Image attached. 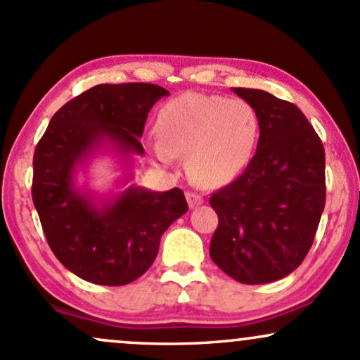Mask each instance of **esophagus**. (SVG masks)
<instances>
[{
	"mask_svg": "<svg viewBox=\"0 0 360 360\" xmlns=\"http://www.w3.org/2000/svg\"><path fill=\"white\" fill-rule=\"evenodd\" d=\"M186 200H188L189 208H194V206H200L201 203H203V196L198 193H193V191L186 193Z\"/></svg>",
	"mask_w": 360,
	"mask_h": 360,
	"instance_id": "34e87169",
	"label": "esophagus"
}]
</instances>
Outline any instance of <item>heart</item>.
Masks as SVG:
<instances>
[{"label": "heart", "instance_id": "obj_1", "mask_svg": "<svg viewBox=\"0 0 360 360\" xmlns=\"http://www.w3.org/2000/svg\"><path fill=\"white\" fill-rule=\"evenodd\" d=\"M159 139L150 143L160 164L186 157L194 183L220 186L250 162L259 139V117L247 101L184 93L160 110Z\"/></svg>", "mask_w": 360, "mask_h": 360}]
</instances>
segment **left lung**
Segmentation results:
<instances>
[{"label":"left lung","instance_id":"obj_1","mask_svg":"<svg viewBox=\"0 0 360 360\" xmlns=\"http://www.w3.org/2000/svg\"><path fill=\"white\" fill-rule=\"evenodd\" d=\"M259 117L257 152L210 205L218 214L210 255L230 278L266 284L303 262L325 208V148L292 103L232 88Z\"/></svg>","mask_w":360,"mask_h":360}]
</instances>
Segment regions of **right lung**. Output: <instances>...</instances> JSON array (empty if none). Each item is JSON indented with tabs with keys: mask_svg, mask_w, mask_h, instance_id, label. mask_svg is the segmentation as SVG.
<instances>
[{
	"mask_svg": "<svg viewBox=\"0 0 360 360\" xmlns=\"http://www.w3.org/2000/svg\"><path fill=\"white\" fill-rule=\"evenodd\" d=\"M167 94L148 82L98 84L65 103L37 143L32 200L45 238L62 266L88 283L139 279L154 264L162 233L188 212L179 188L130 186L98 206L74 184L77 164L106 142L122 155H143L147 115Z\"/></svg>",
	"mask_w": 360,
	"mask_h": 360,
	"instance_id": "add662e5",
	"label": "right lung"
}]
</instances>
